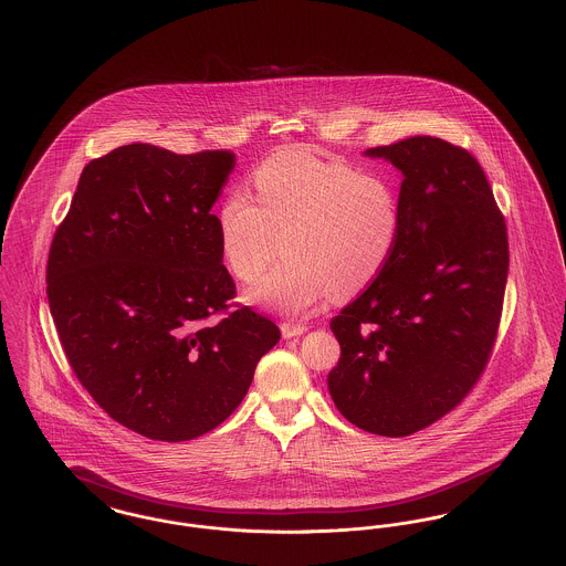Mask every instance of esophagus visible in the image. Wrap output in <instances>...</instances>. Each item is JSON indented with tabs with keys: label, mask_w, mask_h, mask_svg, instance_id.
<instances>
[{
	"label": "esophagus",
	"mask_w": 566,
	"mask_h": 566,
	"mask_svg": "<svg viewBox=\"0 0 566 566\" xmlns=\"http://www.w3.org/2000/svg\"><path fill=\"white\" fill-rule=\"evenodd\" d=\"M280 329H282L284 338H295V336H302V334L307 332L304 323H282Z\"/></svg>",
	"instance_id": "esophagus-1"
}]
</instances>
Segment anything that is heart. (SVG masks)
<instances>
[{
    "label": "heart",
    "mask_w": 566,
    "mask_h": 566,
    "mask_svg": "<svg viewBox=\"0 0 566 566\" xmlns=\"http://www.w3.org/2000/svg\"><path fill=\"white\" fill-rule=\"evenodd\" d=\"M256 200L230 191L218 209L226 266L252 282L280 252L248 300L300 314L327 293L348 297L368 286L390 261L400 207L390 180L325 161L305 150H282L252 178Z\"/></svg>",
    "instance_id": "b5f03b06"
}]
</instances>
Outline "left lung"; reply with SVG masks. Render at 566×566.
I'll return each mask as SVG.
<instances>
[{"instance_id":"1","label":"left lung","mask_w":566,"mask_h":566,"mask_svg":"<svg viewBox=\"0 0 566 566\" xmlns=\"http://www.w3.org/2000/svg\"><path fill=\"white\" fill-rule=\"evenodd\" d=\"M400 172L390 261L329 327L338 411L373 436L407 437L479 384L497 338L509 277L506 221L474 155L413 135L368 148Z\"/></svg>"}]
</instances>
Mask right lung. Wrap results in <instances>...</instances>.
<instances>
[{"label": "right lung", "instance_id": "obj_1", "mask_svg": "<svg viewBox=\"0 0 566 566\" xmlns=\"http://www.w3.org/2000/svg\"><path fill=\"white\" fill-rule=\"evenodd\" d=\"M232 150L120 146L84 168L46 261L66 359L118 424L157 441L219 427L245 398L277 325L232 304L211 213Z\"/></svg>", "mask_w": 566, "mask_h": 566}]
</instances>
